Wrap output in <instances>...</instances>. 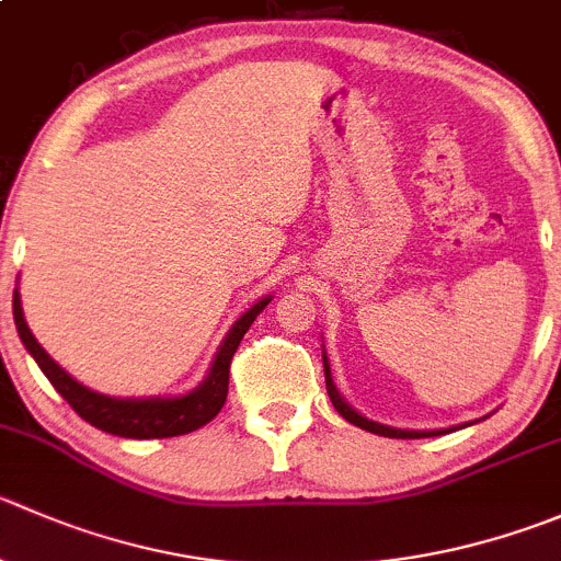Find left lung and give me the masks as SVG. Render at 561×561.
I'll return each instance as SVG.
<instances>
[{"label": "left lung", "instance_id": "8db88e82", "mask_svg": "<svg viewBox=\"0 0 561 561\" xmlns=\"http://www.w3.org/2000/svg\"><path fill=\"white\" fill-rule=\"evenodd\" d=\"M323 373H325V391H329V397H331V402H334L336 413H340L342 419H347L351 425L362 427V431H367V433H375V436H386V438H433V436H444V433L460 431V427L477 425V422H482V419L491 416V413H488V416L474 419V422H466V425H458V427H444V431H402V427L380 425V422H375V419L362 416V413H358L356 408L347 405L345 397H342L340 391H336L334 378H331V364H329V356H325V351H323Z\"/></svg>", "mask_w": 561, "mask_h": 561}]
</instances>
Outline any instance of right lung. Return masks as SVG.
Returning a JSON list of instances; mask_svg holds the SVG:
<instances>
[{"mask_svg": "<svg viewBox=\"0 0 561 561\" xmlns=\"http://www.w3.org/2000/svg\"><path fill=\"white\" fill-rule=\"evenodd\" d=\"M274 296H263L257 304L247 309L241 318L232 323L227 336L221 340L219 351H216L214 362H210L208 375L199 380L186 394L175 397H114L101 394V391L90 389V386L79 383L73 375L65 373L51 356L41 347L35 334L30 331L21 309V293L19 285L13 290V320L19 329L21 342L35 358L37 367L43 369L54 389L68 400V405L79 413L84 422L103 433H112L119 438H172V436H186V433L197 431V427L208 425L210 419L221 411L227 400V383H230V362L236 356L238 345H241L243 334L249 325L254 323L260 312L271 304Z\"/></svg>", "mask_w": 561, "mask_h": 561, "instance_id": "right-lung-1", "label": "right lung"}]
</instances>
